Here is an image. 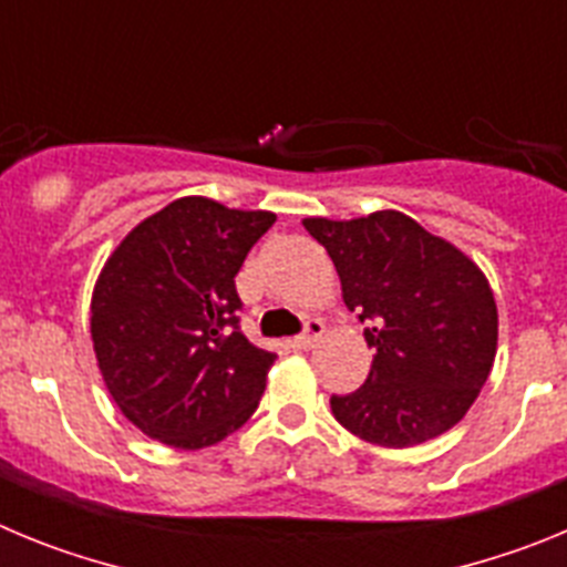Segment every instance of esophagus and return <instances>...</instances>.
I'll use <instances>...</instances> for the list:
<instances>
[{
  "instance_id": "obj_1",
  "label": "esophagus",
  "mask_w": 567,
  "mask_h": 567,
  "mask_svg": "<svg viewBox=\"0 0 567 567\" xmlns=\"http://www.w3.org/2000/svg\"><path fill=\"white\" fill-rule=\"evenodd\" d=\"M323 332H327L323 320H307V332L292 338V349H303V352H307V349L318 346V340L323 338Z\"/></svg>"
}]
</instances>
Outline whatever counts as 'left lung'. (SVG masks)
I'll use <instances>...</instances> for the list:
<instances>
[{"label": "left lung", "mask_w": 567, "mask_h": 567, "mask_svg": "<svg viewBox=\"0 0 567 567\" xmlns=\"http://www.w3.org/2000/svg\"><path fill=\"white\" fill-rule=\"evenodd\" d=\"M332 258L343 303L374 349L358 392L334 394L343 429L383 449L434 440L465 417L497 354V303L483 269L398 209L303 218Z\"/></svg>", "instance_id": "left-lung-1"}]
</instances>
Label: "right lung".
<instances>
[{
    "label": "right lung",
    "instance_id": "right-lung-1",
    "mask_svg": "<svg viewBox=\"0 0 567 567\" xmlns=\"http://www.w3.org/2000/svg\"><path fill=\"white\" fill-rule=\"evenodd\" d=\"M275 224L187 195L130 229L90 300V338L110 398L147 437L195 452L252 417L275 354L238 332L235 275Z\"/></svg>",
    "mask_w": 567,
    "mask_h": 567
}]
</instances>
